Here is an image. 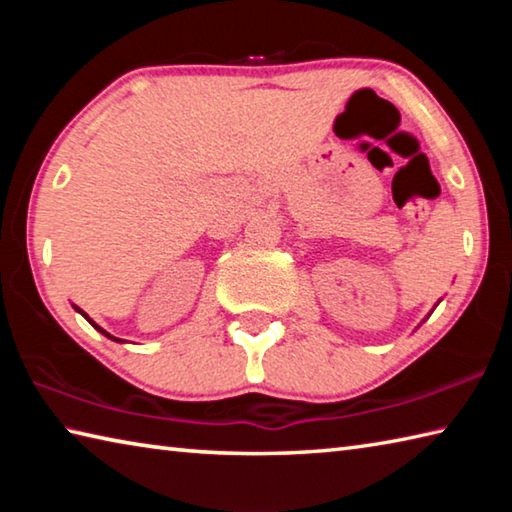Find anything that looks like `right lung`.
Masks as SVG:
<instances>
[{
    "instance_id": "1",
    "label": "right lung",
    "mask_w": 512,
    "mask_h": 512,
    "mask_svg": "<svg viewBox=\"0 0 512 512\" xmlns=\"http://www.w3.org/2000/svg\"><path fill=\"white\" fill-rule=\"evenodd\" d=\"M72 307H74L76 311H79V314H81V316H85V318H88V323H90V325H92L94 329H99V332H101L103 336H108V339H110V341H117V343H121V339H117V336H112V334H108V332H106V329H103V327H99L97 323H94V320H92V318H90L88 314H85V311H83V309H79V307H76V305H72Z\"/></svg>"
}]
</instances>
